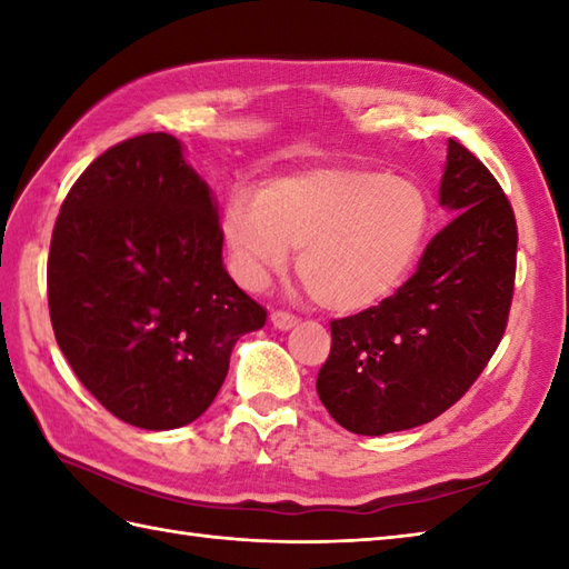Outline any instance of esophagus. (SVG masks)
Masks as SVG:
<instances>
[{
  "label": "esophagus",
  "instance_id": "1",
  "mask_svg": "<svg viewBox=\"0 0 569 569\" xmlns=\"http://www.w3.org/2000/svg\"><path fill=\"white\" fill-rule=\"evenodd\" d=\"M271 325L276 330H281V332H288V330H293L296 325H298V318H293V316H288V312H281V310H276V312H271Z\"/></svg>",
  "mask_w": 569,
  "mask_h": 569
}]
</instances>
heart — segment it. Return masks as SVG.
<instances>
[{
	"instance_id": "b5f03b06",
	"label": "heart",
	"mask_w": 569,
	"mask_h": 569,
	"mask_svg": "<svg viewBox=\"0 0 569 569\" xmlns=\"http://www.w3.org/2000/svg\"><path fill=\"white\" fill-rule=\"evenodd\" d=\"M430 204L410 178L369 168H306L239 190L222 212L237 281L261 291L298 247V273L322 308L361 312L413 271Z\"/></svg>"
}]
</instances>
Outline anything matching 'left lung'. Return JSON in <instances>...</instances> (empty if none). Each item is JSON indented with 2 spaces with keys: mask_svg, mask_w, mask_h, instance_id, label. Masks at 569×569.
Returning a JSON list of instances; mask_svg holds the SVG:
<instances>
[{
  "mask_svg": "<svg viewBox=\"0 0 569 569\" xmlns=\"http://www.w3.org/2000/svg\"><path fill=\"white\" fill-rule=\"evenodd\" d=\"M440 208L418 271L377 308L332 322L318 396L342 428L386 435L445 413L487 367L506 330L516 220L501 186L462 143L447 141Z\"/></svg>",
  "mask_w": 569,
  "mask_h": 569,
  "instance_id": "8db88e82",
  "label": "left lung"
}]
</instances>
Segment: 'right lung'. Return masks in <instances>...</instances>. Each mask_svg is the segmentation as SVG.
<instances>
[{
    "label": "right lung",
    "instance_id": "right-lung-1",
    "mask_svg": "<svg viewBox=\"0 0 569 569\" xmlns=\"http://www.w3.org/2000/svg\"><path fill=\"white\" fill-rule=\"evenodd\" d=\"M48 308L84 389L143 430L200 418L239 337L266 322L224 269L210 186L163 131L117 143L70 188L48 253Z\"/></svg>",
    "mask_w": 569,
    "mask_h": 569
}]
</instances>
